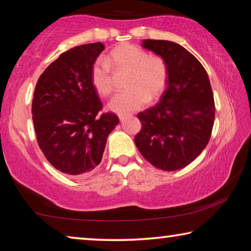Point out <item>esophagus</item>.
<instances>
[{
  "label": "esophagus",
  "instance_id": "esophagus-1",
  "mask_svg": "<svg viewBox=\"0 0 251 251\" xmlns=\"http://www.w3.org/2000/svg\"><path fill=\"white\" fill-rule=\"evenodd\" d=\"M129 116H130L129 114H126V113H120V114H118V118H120L121 121H124L126 117H129Z\"/></svg>",
  "mask_w": 251,
  "mask_h": 251
}]
</instances>
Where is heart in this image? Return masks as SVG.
I'll return each mask as SVG.
<instances>
[{
  "label": "heart",
  "instance_id": "obj_1",
  "mask_svg": "<svg viewBox=\"0 0 251 251\" xmlns=\"http://www.w3.org/2000/svg\"><path fill=\"white\" fill-rule=\"evenodd\" d=\"M112 69L128 73L125 88L108 103L116 113L133 112L145 106L147 100L158 99L167 84L168 70L163 58L150 55L146 50L134 44H123L110 50L104 59H97L91 69V82L97 94L106 97L114 88Z\"/></svg>",
  "mask_w": 251,
  "mask_h": 251
}]
</instances>
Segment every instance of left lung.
<instances>
[{"label": "left lung", "mask_w": 251, "mask_h": 251, "mask_svg": "<svg viewBox=\"0 0 251 251\" xmlns=\"http://www.w3.org/2000/svg\"><path fill=\"white\" fill-rule=\"evenodd\" d=\"M143 46L163 57L168 78L159 103L137 115L142 128L135 144L152 166L174 172L196 159L209 142L214 94L201 63L181 45L145 40Z\"/></svg>", "instance_id": "left-lung-1"}]
</instances>
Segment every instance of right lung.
Returning a JSON list of instances; mask_svg holds the SVG:
<instances>
[{
	"mask_svg": "<svg viewBox=\"0 0 251 251\" xmlns=\"http://www.w3.org/2000/svg\"><path fill=\"white\" fill-rule=\"evenodd\" d=\"M105 46L84 44L59 55L37 80L32 101L37 144L57 171L72 176L91 173L100 163L115 114L103 104L91 82V69Z\"/></svg>",
	"mask_w": 251,
	"mask_h": 251,
	"instance_id": "add662e5",
	"label": "right lung"
}]
</instances>
